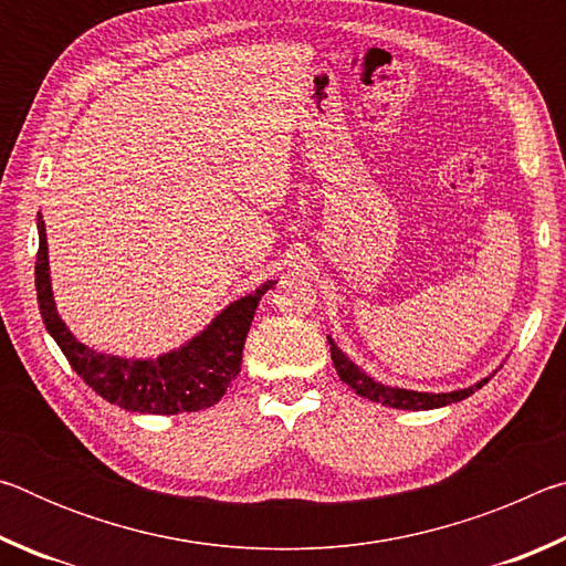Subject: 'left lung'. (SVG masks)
Masks as SVG:
<instances>
[{"instance_id": "obj_1", "label": "left lung", "mask_w": 566, "mask_h": 566, "mask_svg": "<svg viewBox=\"0 0 566 566\" xmlns=\"http://www.w3.org/2000/svg\"><path fill=\"white\" fill-rule=\"evenodd\" d=\"M327 339H329L334 369H337V375L344 385H349L359 397L379 401V405H385V407L415 409V411L447 407V405H452V401H462L469 395H474L476 389H482L486 381H490V377H486L482 381H476L474 387L457 389V391H442V395H432V391H411V389H399V387H385L381 381H375L369 375H364L357 364L349 361L347 354H344L337 344H334L332 337H327Z\"/></svg>"}]
</instances>
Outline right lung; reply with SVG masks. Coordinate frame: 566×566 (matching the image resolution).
Here are the masks:
<instances>
[{"instance_id": "obj_1", "label": "right lung", "mask_w": 566, "mask_h": 566, "mask_svg": "<svg viewBox=\"0 0 566 566\" xmlns=\"http://www.w3.org/2000/svg\"><path fill=\"white\" fill-rule=\"evenodd\" d=\"M36 229H40V252H36L34 286L44 327L60 344L72 369L102 399L127 411H139V415H179V411L212 407L227 395L229 385L242 369V349L256 304L274 282H266L256 292L229 304L185 347L161 354L157 359L112 357L76 342L56 314L42 214L36 217Z\"/></svg>"}]
</instances>
